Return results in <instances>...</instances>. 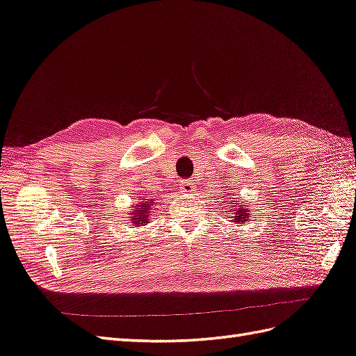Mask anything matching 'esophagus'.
Returning a JSON list of instances; mask_svg holds the SVG:
<instances>
[{
    "instance_id": "34e87169",
    "label": "esophagus",
    "mask_w": 356,
    "mask_h": 356,
    "mask_svg": "<svg viewBox=\"0 0 356 356\" xmlns=\"http://www.w3.org/2000/svg\"><path fill=\"white\" fill-rule=\"evenodd\" d=\"M195 188V181L194 180H189V179H185L180 181V189L181 193H193Z\"/></svg>"
}]
</instances>
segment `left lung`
<instances>
[{
	"label": "left lung",
	"instance_id": "left-lung-1",
	"mask_svg": "<svg viewBox=\"0 0 356 356\" xmlns=\"http://www.w3.org/2000/svg\"><path fill=\"white\" fill-rule=\"evenodd\" d=\"M230 206H232V208H236V211H235V221L236 222H244L245 218L249 217V209L238 208L236 203H230Z\"/></svg>",
	"mask_w": 356,
	"mask_h": 356
}]
</instances>
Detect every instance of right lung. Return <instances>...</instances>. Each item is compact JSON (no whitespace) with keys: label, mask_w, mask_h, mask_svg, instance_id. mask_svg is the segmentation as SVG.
<instances>
[{"label":"right lung","mask_w":356,"mask_h":356,"mask_svg":"<svg viewBox=\"0 0 356 356\" xmlns=\"http://www.w3.org/2000/svg\"><path fill=\"white\" fill-rule=\"evenodd\" d=\"M153 202H145V203H140L139 208L136 209V212H134V222L136 226L143 225V222H147L148 218H150V216H148V212H150V208H152Z\"/></svg>","instance_id":"1"}]
</instances>
